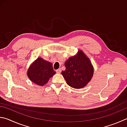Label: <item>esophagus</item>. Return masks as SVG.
Masks as SVG:
<instances>
[{"mask_svg":"<svg viewBox=\"0 0 127 127\" xmlns=\"http://www.w3.org/2000/svg\"><path fill=\"white\" fill-rule=\"evenodd\" d=\"M61 69H57L56 70V72L57 73H61Z\"/></svg>","mask_w":127,"mask_h":127,"instance_id":"esophagus-1","label":"esophagus"}]
</instances>
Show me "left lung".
Returning <instances> with one entry per match:
<instances>
[{
	"instance_id": "left-lung-1",
	"label": "left lung",
	"mask_w": 127,
	"mask_h": 127,
	"mask_svg": "<svg viewBox=\"0 0 127 127\" xmlns=\"http://www.w3.org/2000/svg\"><path fill=\"white\" fill-rule=\"evenodd\" d=\"M65 70L62 71L66 83L75 89L85 87L93 75V68L90 60L79 50L76 56L70 57L65 63Z\"/></svg>"
}]
</instances>
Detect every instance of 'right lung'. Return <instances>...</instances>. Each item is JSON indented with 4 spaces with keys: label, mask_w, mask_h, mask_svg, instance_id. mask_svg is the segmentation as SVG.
Listing matches in <instances>:
<instances>
[{
    "label": "right lung",
    "mask_w": 127,
    "mask_h": 127,
    "mask_svg": "<svg viewBox=\"0 0 127 127\" xmlns=\"http://www.w3.org/2000/svg\"><path fill=\"white\" fill-rule=\"evenodd\" d=\"M28 76L34 83L44 86L56 74L51 63L39 58L30 66Z\"/></svg>",
    "instance_id": "obj_1"
}]
</instances>
